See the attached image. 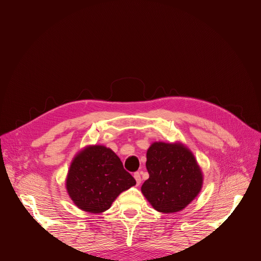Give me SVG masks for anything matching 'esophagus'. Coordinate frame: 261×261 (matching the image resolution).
Segmentation results:
<instances>
[{
  "mask_svg": "<svg viewBox=\"0 0 261 261\" xmlns=\"http://www.w3.org/2000/svg\"><path fill=\"white\" fill-rule=\"evenodd\" d=\"M134 179L136 181V184L140 185L142 182V176H141V172H135L134 173Z\"/></svg>",
  "mask_w": 261,
  "mask_h": 261,
  "instance_id": "obj_1",
  "label": "esophagus"
}]
</instances>
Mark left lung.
I'll return each mask as SVG.
<instances>
[{
    "instance_id": "obj_1",
    "label": "left lung",
    "mask_w": 261,
    "mask_h": 261,
    "mask_svg": "<svg viewBox=\"0 0 261 261\" xmlns=\"http://www.w3.org/2000/svg\"><path fill=\"white\" fill-rule=\"evenodd\" d=\"M149 179L142 193L161 213L182 211L202 187V172L189 150L182 145L154 143L147 151Z\"/></svg>"
}]
</instances>
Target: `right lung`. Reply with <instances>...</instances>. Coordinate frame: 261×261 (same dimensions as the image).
<instances>
[{"instance_id":"right-lung-1","label":"right lung","mask_w":261,"mask_h":261,"mask_svg":"<svg viewBox=\"0 0 261 261\" xmlns=\"http://www.w3.org/2000/svg\"><path fill=\"white\" fill-rule=\"evenodd\" d=\"M119 158L103 146L89 147L73 161L66 179L67 193L82 211L102 213L123 190L135 185Z\"/></svg>"}]
</instances>
